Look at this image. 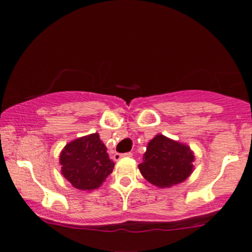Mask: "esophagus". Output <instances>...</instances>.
I'll return each instance as SVG.
<instances>
[{
    "label": "esophagus",
    "instance_id": "1",
    "mask_svg": "<svg viewBox=\"0 0 252 252\" xmlns=\"http://www.w3.org/2000/svg\"><path fill=\"white\" fill-rule=\"evenodd\" d=\"M132 154L131 153H123V154H120V153H116V154L114 155V158L115 160H120V158H131Z\"/></svg>",
    "mask_w": 252,
    "mask_h": 252
}]
</instances>
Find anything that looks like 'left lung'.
Here are the masks:
<instances>
[{"label": "left lung", "mask_w": 252, "mask_h": 252, "mask_svg": "<svg viewBox=\"0 0 252 252\" xmlns=\"http://www.w3.org/2000/svg\"><path fill=\"white\" fill-rule=\"evenodd\" d=\"M193 160L194 155L189 147L156 135L148 143L138 168L147 181L164 189L186 180L192 173Z\"/></svg>", "instance_id": "left-lung-1"}]
</instances>
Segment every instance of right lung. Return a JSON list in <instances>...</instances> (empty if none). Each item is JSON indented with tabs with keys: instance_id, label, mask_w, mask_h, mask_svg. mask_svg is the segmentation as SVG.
I'll list each match as a JSON object with an SVG mask.
<instances>
[{
	"instance_id": "1",
	"label": "right lung",
	"mask_w": 252,
	"mask_h": 252,
	"mask_svg": "<svg viewBox=\"0 0 252 252\" xmlns=\"http://www.w3.org/2000/svg\"><path fill=\"white\" fill-rule=\"evenodd\" d=\"M63 175L78 189H94L102 185L114 169L106 147L99 135L77 138L65 147L60 155Z\"/></svg>"
}]
</instances>
